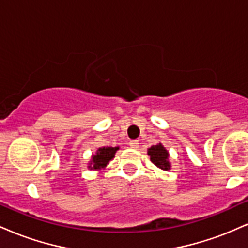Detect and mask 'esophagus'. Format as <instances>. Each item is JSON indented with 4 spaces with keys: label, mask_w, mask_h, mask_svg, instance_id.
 <instances>
[{
    "label": "esophagus",
    "mask_w": 248,
    "mask_h": 248,
    "mask_svg": "<svg viewBox=\"0 0 248 248\" xmlns=\"http://www.w3.org/2000/svg\"><path fill=\"white\" fill-rule=\"evenodd\" d=\"M129 146L134 148V149H136V148H139V141L138 140H130L129 141Z\"/></svg>",
    "instance_id": "obj_1"
}]
</instances>
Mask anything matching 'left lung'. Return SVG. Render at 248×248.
Wrapping results in <instances>:
<instances>
[{
    "instance_id": "obj_1",
    "label": "left lung",
    "mask_w": 248,
    "mask_h": 248,
    "mask_svg": "<svg viewBox=\"0 0 248 248\" xmlns=\"http://www.w3.org/2000/svg\"><path fill=\"white\" fill-rule=\"evenodd\" d=\"M148 155L150 156V161L155 164L156 167L162 170H170L171 164L169 162V153L163 144L158 143L152 146L148 149Z\"/></svg>"
}]
</instances>
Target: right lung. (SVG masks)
I'll use <instances>...</instances> for the list:
<instances>
[{"instance_id":"1","label":"right lung","mask_w":248,"mask_h":248,"mask_svg":"<svg viewBox=\"0 0 248 248\" xmlns=\"http://www.w3.org/2000/svg\"><path fill=\"white\" fill-rule=\"evenodd\" d=\"M119 147H101L96 150L95 155L92 156V160L88 163V168L91 170H100L109 163L115 156L116 150Z\"/></svg>"}]
</instances>
